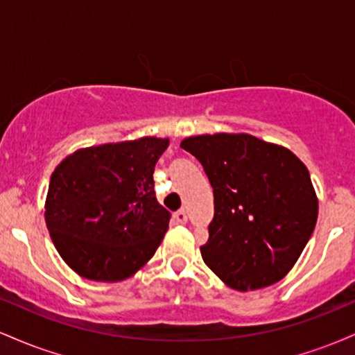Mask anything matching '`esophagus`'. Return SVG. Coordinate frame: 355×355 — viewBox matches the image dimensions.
I'll return each mask as SVG.
<instances>
[{"mask_svg": "<svg viewBox=\"0 0 355 355\" xmlns=\"http://www.w3.org/2000/svg\"><path fill=\"white\" fill-rule=\"evenodd\" d=\"M173 218L177 220L178 223H187V211L185 210H178V211H175V215H173Z\"/></svg>", "mask_w": 355, "mask_h": 355, "instance_id": "obj_1", "label": "esophagus"}]
</instances>
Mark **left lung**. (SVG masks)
I'll return each instance as SVG.
<instances>
[{"label":"left lung","mask_w":355,"mask_h":355,"mask_svg":"<svg viewBox=\"0 0 355 355\" xmlns=\"http://www.w3.org/2000/svg\"><path fill=\"white\" fill-rule=\"evenodd\" d=\"M180 146L214 187L203 262L235 291L279 282L315 229L319 203L307 166L291 150L247 133L190 137Z\"/></svg>","instance_id":"obj_1"}]
</instances>
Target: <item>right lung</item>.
Returning a JSON list of instances; mask_svg holds the SVG:
<instances>
[{
  "instance_id": "1",
  "label": "right lung",
  "mask_w": 355,
  "mask_h": 355,
  "mask_svg": "<svg viewBox=\"0 0 355 355\" xmlns=\"http://www.w3.org/2000/svg\"><path fill=\"white\" fill-rule=\"evenodd\" d=\"M166 146L155 137L92 146L56 166L44 218L76 274L118 282L152 259L172 217L153 190L155 164Z\"/></svg>"
}]
</instances>
